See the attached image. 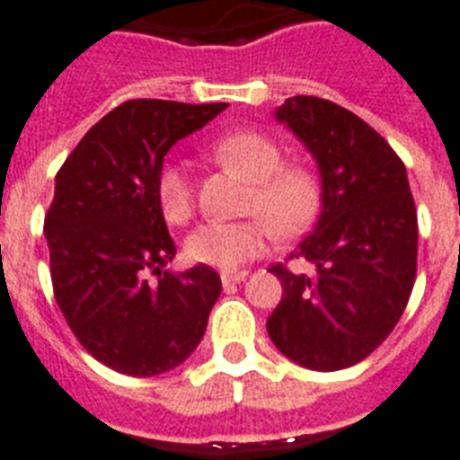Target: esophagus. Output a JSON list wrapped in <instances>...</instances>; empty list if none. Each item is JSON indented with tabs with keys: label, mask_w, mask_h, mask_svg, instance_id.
Instances as JSON below:
<instances>
[{
	"label": "esophagus",
	"mask_w": 460,
	"mask_h": 460,
	"mask_svg": "<svg viewBox=\"0 0 460 460\" xmlns=\"http://www.w3.org/2000/svg\"><path fill=\"white\" fill-rule=\"evenodd\" d=\"M246 277H249V272H246V270H223L221 272V282H223V287H230V284L244 282Z\"/></svg>",
	"instance_id": "obj_1"
}]
</instances>
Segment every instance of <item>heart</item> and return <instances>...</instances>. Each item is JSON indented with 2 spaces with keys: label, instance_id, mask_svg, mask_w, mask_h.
<instances>
[{
  "label": "heart",
  "instance_id": "obj_1",
  "mask_svg": "<svg viewBox=\"0 0 460 460\" xmlns=\"http://www.w3.org/2000/svg\"><path fill=\"white\" fill-rule=\"evenodd\" d=\"M216 162L252 181L244 221H211L190 233L185 253L192 263L237 268L261 256L279 237L303 233L322 204L320 178L307 164L284 162L282 147L261 131H234L211 147ZM159 214L171 226H183L195 214V188L183 166L164 164L155 181Z\"/></svg>",
  "mask_w": 460,
  "mask_h": 460
}]
</instances>
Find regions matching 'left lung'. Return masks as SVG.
Returning a JSON list of instances; mask_svg holds the SVG:
<instances>
[{
  "instance_id": "8db88e82",
  "label": "left lung",
  "mask_w": 460,
  "mask_h": 460,
  "mask_svg": "<svg viewBox=\"0 0 460 460\" xmlns=\"http://www.w3.org/2000/svg\"><path fill=\"white\" fill-rule=\"evenodd\" d=\"M275 115L320 164L322 216L291 253L313 275L270 265L282 301L268 333L305 369L339 371L369 358L407 307L419 256L416 204L404 162L355 112L294 96Z\"/></svg>"
}]
</instances>
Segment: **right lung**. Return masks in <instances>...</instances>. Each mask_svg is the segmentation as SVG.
<instances>
[{"mask_svg": "<svg viewBox=\"0 0 460 460\" xmlns=\"http://www.w3.org/2000/svg\"><path fill=\"white\" fill-rule=\"evenodd\" d=\"M226 108L121 102L56 173L44 218L53 296L84 350L119 374L157 376L185 362L221 296V277L208 265L164 270L176 244L155 181L171 147Z\"/></svg>", "mask_w": 460, "mask_h": 460, "instance_id": "right-lung-1", "label": "right lung"}]
</instances>
